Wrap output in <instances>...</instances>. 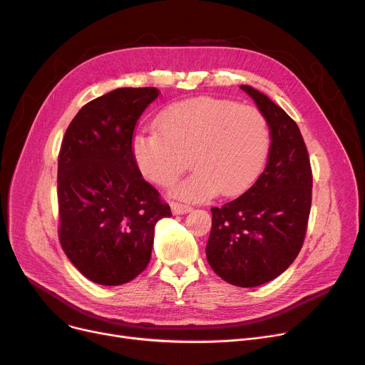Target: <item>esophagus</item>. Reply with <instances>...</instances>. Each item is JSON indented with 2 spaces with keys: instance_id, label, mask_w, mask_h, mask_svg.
I'll list each match as a JSON object with an SVG mask.
<instances>
[{
  "instance_id": "34e87169",
  "label": "esophagus",
  "mask_w": 365,
  "mask_h": 365,
  "mask_svg": "<svg viewBox=\"0 0 365 365\" xmlns=\"http://www.w3.org/2000/svg\"><path fill=\"white\" fill-rule=\"evenodd\" d=\"M171 212L173 215H186L189 212H192V207L182 202H171Z\"/></svg>"
}]
</instances>
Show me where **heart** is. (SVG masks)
I'll return each instance as SVG.
<instances>
[{"label": "heart", "mask_w": 365, "mask_h": 365, "mask_svg": "<svg viewBox=\"0 0 365 365\" xmlns=\"http://www.w3.org/2000/svg\"><path fill=\"white\" fill-rule=\"evenodd\" d=\"M269 148V123L259 108L213 98L170 105L160 113L158 131H139L131 140L142 176L158 186L175 183L189 157L195 170L173 187L187 201L244 192L260 175Z\"/></svg>", "instance_id": "b5f03b06"}]
</instances>
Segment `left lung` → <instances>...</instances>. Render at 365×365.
I'll list each match as a JSON object with an SVG mask.
<instances>
[{
    "label": "left lung",
    "mask_w": 365,
    "mask_h": 365,
    "mask_svg": "<svg viewBox=\"0 0 365 365\" xmlns=\"http://www.w3.org/2000/svg\"><path fill=\"white\" fill-rule=\"evenodd\" d=\"M271 128L267 164L255 185L212 208L205 255L226 282L257 287L281 275L304 241L312 202V168L297 124L267 96L241 86Z\"/></svg>",
    "instance_id": "obj_1"
}]
</instances>
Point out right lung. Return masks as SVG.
I'll list each match as a JSON object with an SVG mask.
<instances>
[{
	"label": "right lung",
	"instance_id": "add662e5",
	"mask_svg": "<svg viewBox=\"0 0 365 365\" xmlns=\"http://www.w3.org/2000/svg\"><path fill=\"white\" fill-rule=\"evenodd\" d=\"M155 87L117 88L84 105L71 121L57 160L59 241L86 278L120 285L150 260L155 223L171 216L131 153Z\"/></svg>",
	"mask_w": 365,
	"mask_h": 365
}]
</instances>
